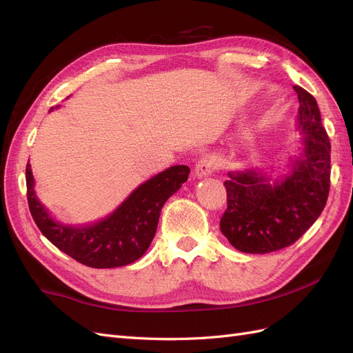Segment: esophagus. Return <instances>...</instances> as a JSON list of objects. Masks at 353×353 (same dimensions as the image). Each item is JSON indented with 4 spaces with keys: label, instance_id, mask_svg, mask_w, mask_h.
I'll list each match as a JSON object with an SVG mask.
<instances>
[{
    "label": "esophagus",
    "instance_id": "obj_1",
    "mask_svg": "<svg viewBox=\"0 0 353 353\" xmlns=\"http://www.w3.org/2000/svg\"><path fill=\"white\" fill-rule=\"evenodd\" d=\"M218 159L215 156H206L199 160V163L196 165V175L197 176H208L212 175L213 172L218 170Z\"/></svg>",
    "mask_w": 353,
    "mask_h": 353
}]
</instances>
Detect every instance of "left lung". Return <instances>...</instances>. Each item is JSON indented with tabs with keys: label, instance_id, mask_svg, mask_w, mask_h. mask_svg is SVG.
<instances>
[{
	"label": "left lung",
	"instance_id": "obj_1",
	"mask_svg": "<svg viewBox=\"0 0 353 353\" xmlns=\"http://www.w3.org/2000/svg\"><path fill=\"white\" fill-rule=\"evenodd\" d=\"M297 122L305 153L293 174L270 185L268 178L254 170L231 172L223 183L227 209L221 232L240 252L271 253L288 248L312 227L325 208L330 191L331 145L321 122L316 100L299 85Z\"/></svg>",
	"mask_w": 353,
	"mask_h": 353
}]
</instances>
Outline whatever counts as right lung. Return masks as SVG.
Masks as SVG:
<instances>
[{
	"mask_svg": "<svg viewBox=\"0 0 353 353\" xmlns=\"http://www.w3.org/2000/svg\"><path fill=\"white\" fill-rule=\"evenodd\" d=\"M190 168L176 165L138 187L110 216L88 227H66L52 219L34 193V176L26 165V194L30 215L44 236L70 258L91 268L132 263L148 249L165 201L183 185Z\"/></svg>",
	"mask_w": 353,
	"mask_h": 353,
	"instance_id": "add662e5",
	"label": "right lung"
}]
</instances>
